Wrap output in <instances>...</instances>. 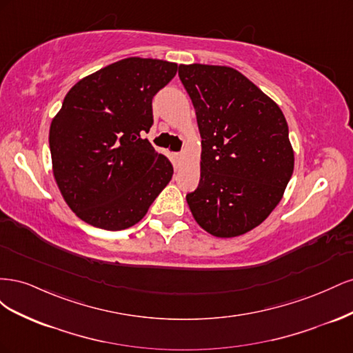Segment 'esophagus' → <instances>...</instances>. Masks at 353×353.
<instances>
[{
	"instance_id": "obj_1",
	"label": "esophagus",
	"mask_w": 353,
	"mask_h": 353,
	"mask_svg": "<svg viewBox=\"0 0 353 353\" xmlns=\"http://www.w3.org/2000/svg\"><path fill=\"white\" fill-rule=\"evenodd\" d=\"M184 154H181V153H178V154H175L174 156V165H175V169H179L181 166L184 165Z\"/></svg>"
}]
</instances>
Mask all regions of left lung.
I'll return each instance as SVG.
<instances>
[{
	"label": "left lung",
	"instance_id": "obj_1",
	"mask_svg": "<svg viewBox=\"0 0 353 353\" xmlns=\"http://www.w3.org/2000/svg\"><path fill=\"white\" fill-rule=\"evenodd\" d=\"M201 137L200 183L187 194L199 225L219 239L249 232L283 199L294 169L287 121L271 97L228 66L179 65Z\"/></svg>",
	"mask_w": 353,
	"mask_h": 353
}]
</instances>
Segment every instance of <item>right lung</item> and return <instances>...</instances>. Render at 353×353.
Returning <instances> with one entry per match:
<instances>
[{
	"label": "right lung",
	"instance_id": "add662e5",
	"mask_svg": "<svg viewBox=\"0 0 353 353\" xmlns=\"http://www.w3.org/2000/svg\"><path fill=\"white\" fill-rule=\"evenodd\" d=\"M176 63L128 57L70 88L50 126L52 175L79 219L119 231L140 222L172 179L174 166L143 138L154 94Z\"/></svg>",
	"mask_w": 353,
	"mask_h": 353
}]
</instances>
